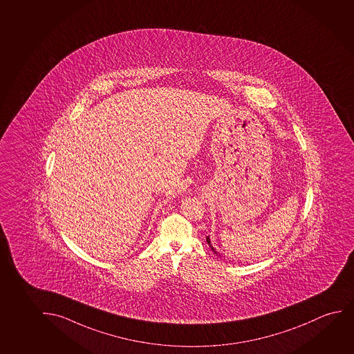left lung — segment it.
I'll return each mask as SVG.
<instances>
[{"label": "left lung", "mask_w": 354, "mask_h": 354, "mask_svg": "<svg viewBox=\"0 0 354 354\" xmlns=\"http://www.w3.org/2000/svg\"><path fill=\"white\" fill-rule=\"evenodd\" d=\"M206 241H207V244H209V248H211V250H212V251H214V254H218V252H217V251H216V250H214V248H212V245H211V241H209V236H207V238H206Z\"/></svg>", "instance_id": "left-lung-1"}]
</instances>
